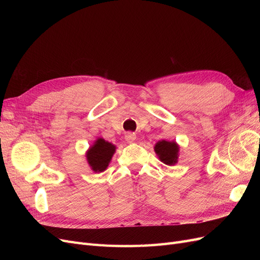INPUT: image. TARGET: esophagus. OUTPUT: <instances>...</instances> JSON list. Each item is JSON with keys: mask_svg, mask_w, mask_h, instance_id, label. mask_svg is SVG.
Returning a JSON list of instances; mask_svg holds the SVG:
<instances>
[{"mask_svg": "<svg viewBox=\"0 0 260 260\" xmlns=\"http://www.w3.org/2000/svg\"><path fill=\"white\" fill-rule=\"evenodd\" d=\"M124 138H125V140L128 141L129 143H132V142H135V141H136L137 136H136V133H133V132H128V133H125Z\"/></svg>", "mask_w": 260, "mask_h": 260, "instance_id": "34e87169", "label": "esophagus"}]
</instances>
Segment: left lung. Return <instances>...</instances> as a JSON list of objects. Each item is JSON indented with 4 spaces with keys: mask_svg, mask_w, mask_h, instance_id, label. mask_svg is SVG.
<instances>
[{
    "mask_svg": "<svg viewBox=\"0 0 260 260\" xmlns=\"http://www.w3.org/2000/svg\"><path fill=\"white\" fill-rule=\"evenodd\" d=\"M154 149L164 164L171 166V165H175L178 161L179 147L176 142H168V141L162 140L156 143Z\"/></svg>",
    "mask_w": 260,
    "mask_h": 260,
    "instance_id": "1",
    "label": "left lung"
}]
</instances>
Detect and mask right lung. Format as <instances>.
<instances>
[{
    "label": "right lung",
    "instance_id": "add662e5",
    "mask_svg": "<svg viewBox=\"0 0 260 260\" xmlns=\"http://www.w3.org/2000/svg\"><path fill=\"white\" fill-rule=\"evenodd\" d=\"M115 145L103 139H99L86 153V159L94 172L104 171L115 153Z\"/></svg>",
    "mask_w": 260,
    "mask_h": 260
}]
</instances>
